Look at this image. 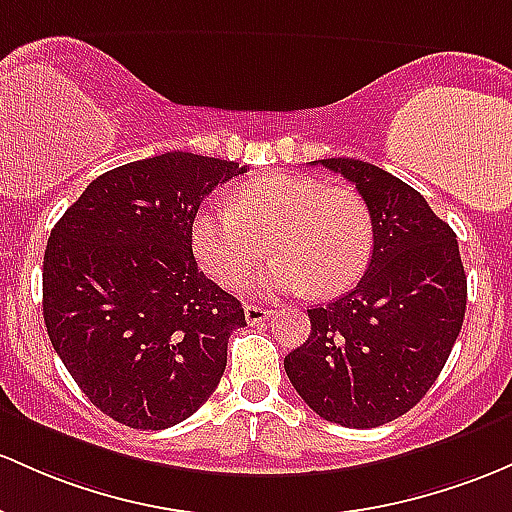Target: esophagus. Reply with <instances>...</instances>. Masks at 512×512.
I'll use <instances>...</instances> for the list:
<instances>
[{
    "mask_svg": "<svg viewBox=\"0 0 512 512\" xmlns=\"http://www.w3.org/2000/svg\"><path fill=\"white\" fill-rule=\"evenodd\" d=\"M269 313H272V311H267V308L257 306V303H247V306H245V318H247V323H250V325L267 320Z\"/></svg>",
    "mask_w": 512,
    "mask_h": 512,
    "instance_id": "1",
    "label": "esophagus"
}]
</instances>
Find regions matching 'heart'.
Segmentation results:
<instances>
[{
    "label": "heart",
    "instance_id": "1",
    "mask_svg": "<svg viewBox=\"0 0 512 512\" xmlns=\"http://www.w3.org/2000/svg\"><path fill=\"white\" fill-rule=\"evenodd\" d=\"M265 286L335 296L350 289L369 265L374 228L367 204L352 189L316 177L274 174L243 184L235 206L206 204L192 218V250L216 284L243 286L267 248Z\"/></svg>",
    "mask_w": 512,
    "mask_h": 512
}]
</instances>
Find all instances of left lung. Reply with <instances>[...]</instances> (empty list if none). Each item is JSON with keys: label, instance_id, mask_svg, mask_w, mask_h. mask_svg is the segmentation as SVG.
<instances>
[{"label": "left lung", "instance_id": "obj_1", "mask_svg": "<svg viewBox=\"0 0 512 512\" xmlns=\"http://www.w3.org/2000/svg\"><path fill=\"white\" fill-rule=\"evenodd\" d=\"M316 165L367 204L372 260L355 289L308 308L311 335L284 369L320 418L376 428L411 411L445 367L464 323V265L454 230L403 179L355 157Z\"/></svg>", "mask_w": 512, "mask_h": 512}]
</instances>
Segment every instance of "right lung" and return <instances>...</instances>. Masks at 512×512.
Here are the masks:
<instances>
[{"label":"right lung","mask_w":512,"mask_h":512,"mask_svg":"<svg viewBox=\"0 0 512 512\" xmlns=\"http://www.w3.org/2000/svg\"><path fill=\"white\" fill-rule=\"evenodd\" d=\"M247 165L165 153L104 172L50 230L43 320L84 396L136 430L209 401L243 303L196 267L192 218Z\"/></svg>","instance_id":"1"}]
</instances>
